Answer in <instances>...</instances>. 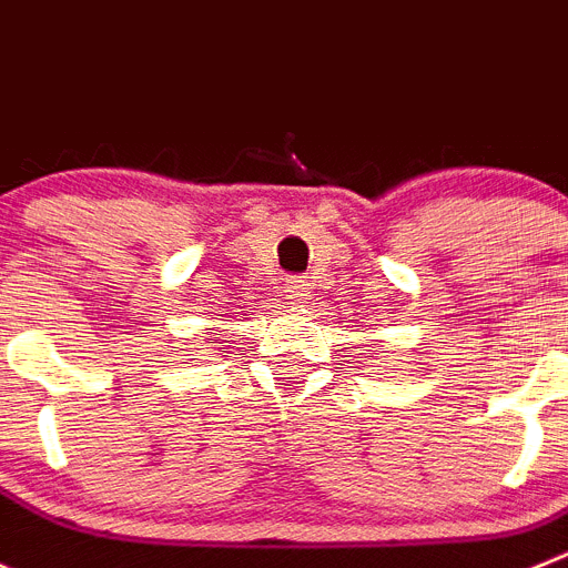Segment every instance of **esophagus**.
<instances>
[{
	"label": "esophagus",
	"mask_w": 568,
	"mask_h": 568,
	"mask_svg": "<svg viewBox=\"0 0 568 568\" xmlns=\"http://www.w3.org/2000/svg\"><path fill=\"white\" fill-rule=\"evenodd\" d=\"M277 288H280V296H283L285 303H294L296 296H303L305 280H300V277H283V283H280Z\"/></svg>",
	"instance_id": "1"
}]
</instances>
